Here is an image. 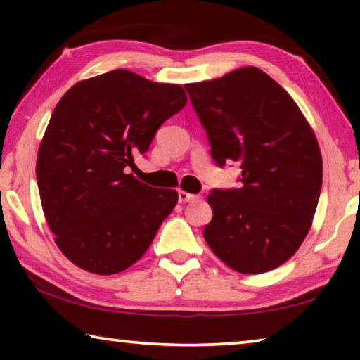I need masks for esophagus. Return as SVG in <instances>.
Wrapping results in <instances>:
<instances>
[{
  "label": "esophagus",
  "mask_w": 360,
  "mask_h": 360,
  "mask_svg": "<svg viewBox=\"0 0 360 360\" xmlns=\"http://www.w3.org/2000/svg\"><path fill=\"white\" fill-rule=\"evenodd\" d=\"M198 198H200L198 195L188 193V191H184V190L179 191V200L181 201V203H190V201H195V200H198Z\"/></svg>",
  "instance_id": "34e87169"
}]
</instances>
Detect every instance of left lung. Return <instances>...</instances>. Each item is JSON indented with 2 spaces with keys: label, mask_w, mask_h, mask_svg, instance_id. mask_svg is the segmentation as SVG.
I'll return each instance as SVG.
<instances>
[{
  "label": "left lung",
  "mask_w": 360,
  "mask_h": 360,
  "mask_svg": "<svg viewBox=\"0 0 360 360\" xmlns=\"http://www.w3.org/2000/svg\"><path fill=\"white\" fill-rule=\"evenodd\" d=\"M216 164L239 162L240 188L213 190L205 240L239 274L287 262L311 228L323 184L316 136L293 98L257 67L185 85Z\"/></svg>",
  "instance_id": "8db88e82"
}]
</instances>
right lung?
I'll list each match as a JSON object with an SVG mask.
<instances>
[{
	"instance_id": "add662e5",
	"label": "right lung",
	"mask_w": 360,
	"mask_h": 360,
	"mask_svg": "<svg viewBox=\"0 0 360 360\" xmlns=\"http://www.w3.org/2000/svg\"><path fill=\"white\" fill-rule=\"evenodd\" d=\"M186 105L181 85L111 70L73 85L39 146L36 176L49 228L65 257L112 275L137 262L179 193L129 172L162 122Z\"/></svg>"
}]
</instances>
